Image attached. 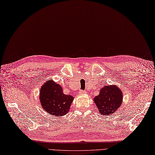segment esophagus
<instances>
[{"label": "esophagus", "mask_w": 155, "mask_h": 155, "mask_svg": "<svg viewBox=\"0 0 155 155\" xmlns=\"http://www.w3.org/2000/svg\"><path fill=\"white\" fill-rule=\"evenodd\" d=\"M79 93H80V94H83V93H85V91H83V90H80V91H79Z\"/></svg>", "instance_id": "esophagus-1"}]
</instances>
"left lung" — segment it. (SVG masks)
<instances>
[{"mask_svg":"<svg viewBox=\"0 0 155 155\" xmlns=\"http://www.w3.org/2000/svg\"><path fill=\"white\" fill-rule=\"evenodd\" d=\"M94 101L100 114L113 115L122 104L123 94L115 85L105 86L100 90L99 95L95 97Z\"/></svg>","mask_w":155,"mask_h":155,"instance_id":"8db88e82","label":"left lung"}]
</instances>
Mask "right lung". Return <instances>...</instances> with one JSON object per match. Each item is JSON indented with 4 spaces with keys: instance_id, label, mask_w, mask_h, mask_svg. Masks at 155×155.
Returning <instances> with one entry per match:
<instances>
[{
    "instance_id": "obj_1",
    "label": "right lung",
    "mask_w": 155,
    "mask_h": 155,
    "mask_svg": "<svg viewBox=\"0 0 155 155\" xmlns=\"http://www.w3.org/2000/svg\"><path fill=\"white\" fill-rule=\"evenodd\" d=\"M40 99L41 106L45 111L49 114L59 117L69 111L74 97L64 94L61 86L49 80L41 87Z\"/></svg>"
}]
</instances>
